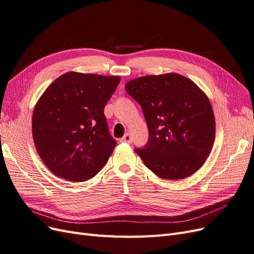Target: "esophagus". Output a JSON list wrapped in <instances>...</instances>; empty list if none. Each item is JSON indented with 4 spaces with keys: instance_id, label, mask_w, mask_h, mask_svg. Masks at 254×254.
Listing matches in <instances>:
<instances>
[{
    "instance_id": "1",
    "label": "esophagus",
    "mask_w": 254,
    "mask_h": 254,
    "mask_svg": "<svg viewBox=\"0 0 254 254\" xmlns=\"http://www.w3.org/2000/svg\"><path fill=\"white\" fill-rule=\"evenodd\" d=\"M122 142H126V143H131L132 142V137H131V134H130L129 132H127L124 136L122 137L121 139Z\"/></svg>"
}]
</instances>
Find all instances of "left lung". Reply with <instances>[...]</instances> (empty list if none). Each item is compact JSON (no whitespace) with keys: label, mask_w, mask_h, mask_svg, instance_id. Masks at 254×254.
Instances as JSON below:
<instances>
[{"label":"left lung","mask_w":254,"mask_h":254,"mask_svg":"<svg viewBox=\"0 0 254 254\" xmlns=\"http://www.w3.org/2000/svg\"><path fill=\"white\" fill-rule=\"evenodd\" d=\"M127 93L140 104L149 137L135 152L160 178L183 179L197 172L215 140V118L209 97L177 73L129 80Z\"/></svg>","instance_id":"8db88e82"}]
</instances>
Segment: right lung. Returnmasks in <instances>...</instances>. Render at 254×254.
Wrapping results in <instances>:
<instances>
[{
    "label": "right lung",
    "instance_id": "1",
    "mask_svg": "<svg viewBox=\"0 0 254 254\" xmlns=\"http://www.w3.org/2000/svg\"><path fill=\"white\" fill-rule=\"evenodd\" d=\"M120 76L67 72L43 92L33 112V137L49 170L67 181L91 179L113 152L104 108Z\"/></svg>",
    "mask_w": 254,
    "mask_h": 254
}]
</instances>
